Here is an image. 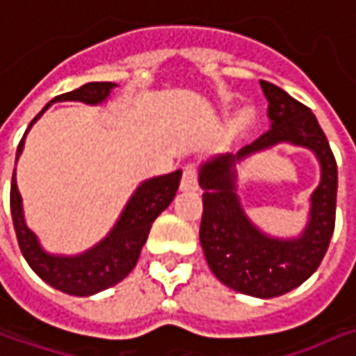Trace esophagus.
<instances>
[{"instance_id":"esophagus-1","label":"esophagus","mask_w":356,"mask_h":356,"mask_svg":"<svg viewBox=\"0 0 356 356\" xmlns=\"http://www.w3.org/2000/svg\"><path fill=\"white\" fill-rule=\"evenodd\" d=\"M195 189H197V167L185 165L181 177V191H195Z\"/></svg>"}]
</instances>
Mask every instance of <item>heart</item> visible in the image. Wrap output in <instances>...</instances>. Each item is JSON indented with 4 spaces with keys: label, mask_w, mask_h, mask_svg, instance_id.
<instances>
[{
    "label": "heart",
    "mask_w": 356,
    "mask_h": 356,
    "mask_svg": "<svg viewBox=\"0 0 356 356\" xmlns=\"http://www.w3.org/2000/svg\"><path fill=\"white\" fill-rule=\"evenodd\" d=\"M251 121H253V111L245 107V109L237 111V115L233 117V129L235 131H243V129H247L251 125Z\"/></svg>",
    "instance_id": "heart-1"
}]
</instances>
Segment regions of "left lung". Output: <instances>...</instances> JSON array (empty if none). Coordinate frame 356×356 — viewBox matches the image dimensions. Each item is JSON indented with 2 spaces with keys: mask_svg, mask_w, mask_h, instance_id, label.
<instances>
[{
  "mask_svg": "<svg viewBox=\"0 0 356 356\" xmlns=\"http://www.w3.org/2000/svg\"><path fill=\"white\" fill-rule=\"evenodd\" d=\"M269 101L270 129L235 155L205 163L199 171L203 187V217L199 239L209 269L233 291L259 299L285 295L318 269L329 249L337 211V161L317 117L281 87L261 81ZM289 140L316 151L321 163V185L312 197V219L299 240H270L250 225L234 193V163Z\"/></svg>",
  "mask_w": 356,
  "mask_h": 356,
  "instance_id": "8db88e82",
  "label": "left lung"
}]
</instances>
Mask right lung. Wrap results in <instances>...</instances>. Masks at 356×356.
Returning <instances> with one entry per match:
<instances>
[{"label": "right lung", "mask_w": 356, "mask_h": 356, "mask_svg": "<svg viewBox=\"0 0 356 356\" xmlns=\"http://www.w3.org/2000/svg\"><path fill=\"white\" fill-rule=\"evenodd\" d=\"M113 87L115 83L111 81H93V83L81 86L79 89H73L70 93L57 95L33 117L27 131L55 101H83L89 105H97L109 97ZM27 131L24 133V139L19 141L15 163L22 155ZM179 181H181V169L169 175L153 177L141 183L139 189L129 199L127 207L123 209L113 231L101 241L99 245H95L83 255L55 257L45 253L39 247L38 237L27 229L24 221V209H22V195L17 191L15 173H13L11 191H9V207H11L13 229H15L17 243H19L25 261L47 285L55 286L57 291H63L67 295H75V297L95 295L103 289L117 285L135 269L141 249L147 241L151 225L159 217V213L169 207V203L175 199Z\"/></svg>", "instance_id": "right-lung-1"}]
</instances>
